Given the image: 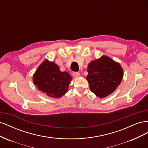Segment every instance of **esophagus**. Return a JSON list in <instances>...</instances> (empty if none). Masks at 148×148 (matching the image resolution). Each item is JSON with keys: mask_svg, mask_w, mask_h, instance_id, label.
<instances>
[{"mask_svg": "<svg viewBox=\"0 0 148 148\" xmlns=\"http://www.w3.org/2000/svg\"><path fill=\"white\" fill-rule=\"evenodd\" d=\"M79 76V72H74L73 73V77H74V78H78V77Z\"/></svg>", "mask_w": 148, "mask_h": 148, "instance_id": "1", "label": "esophagus"}]
</instances>
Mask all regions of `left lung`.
<instances>
[{
    "label": "left lung",
    "instance_id": "obj_1",
    "mask_svg": "<svg viewBox=\"0 0 148 148\" xmlns=\"http://www.w3.org/2000/svg\"><path fill=\"white\" fill-rule=\"evenodd\" d=\"M86 79L96 96L106 97L115 91L123 77L122 67L108 56H102L88 64Z\"/></svg>",
    "mask_w": 148,
    "mask_h": 148
}]
</instances>
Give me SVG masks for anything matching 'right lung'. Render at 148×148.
<instances>
[{
    "instance_id": "obj_1",
    "label": "right lung",
    "mask_w": 148,
    "mask_h": 148,
    "mask_svg": "<svg viewBox=\"0 0 148 148\" xmlns=\"http://www.w3.org/2000/svg\"><path fill=\"white\" fill-rule=\"evenodd\" d=\"M71 80L69 73L61 71L55 62L47 59L38 66L33 77L39 90L53 98H60L68 92Z\"/></svg>"
}]
</instances>
